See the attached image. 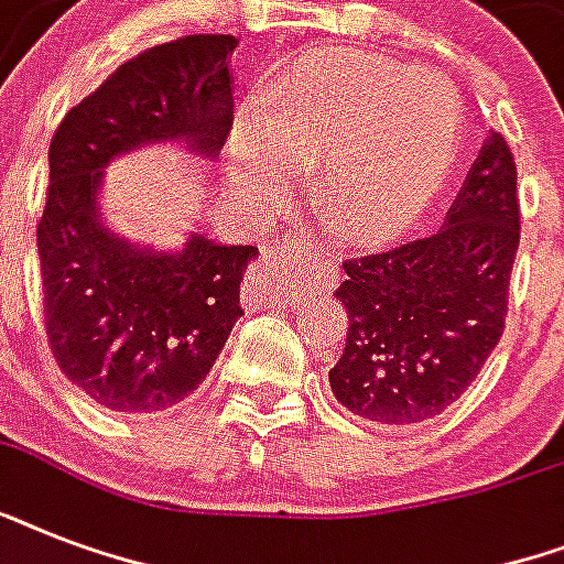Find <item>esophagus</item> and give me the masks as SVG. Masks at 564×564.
<instances>
[{
  "mask_svg": "<svg viewBox=\"0 0 564 564\" xmlns=\"http://www.w3.org/2000/svg\"><path fill=\"white\" fill-rule=\"evenodd\" d=\"M336 278H339V265L327 257L310 254V251H283L274 260L251 265L246 281L248 304L265 307L269 301H278L281 290L290 281H310L318 290H334Z\"/></svg>",
  "mask_w": 564,
  "mask_h": 564,
  "instance_id": "esophagus-1",
  "label": "esophagus"
}]
</instances>
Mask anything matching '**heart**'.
I'll return each instance as SVG.
<instances>
[{
	"label": "heart",
	"instance_id": "heart-1",
	"mask_svg": "<svg viewBox=\"0 0 564 564\" xmlns=\"http://www.w3.org/2000/svg\"><path fill=\"white\" fill-rule=\"evenodd\" d=\"M459 99L433 73L389 57L313 48L292 61L228 140L230 184L272 207L290 170L313 172V210L345 237L410 228L459 143Z\"/></svg>",
	"mask_w": 564,
	"mask_h": 564
}]
</instances>
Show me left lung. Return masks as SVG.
<instances>
[{
  "label": "left lung",
  "instance_id": "1",
  "mask_svg": "<svg viewBox=\"0 0 564 564\" xmlns=\"http://www.w3.org/2000/svg\"><path fill=\"white\" fill-rule=\"evenodd\" d=\"M516 158L491 131L433 234L345 260L336 401L375 424L436 419L498 348L521 239Z\"/></svg>",
  "mask_w": 564,
  "mask_h": 564
}]
</instances>
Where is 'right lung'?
<instances>
[{"mask_svg": "<svg viewBox=\"0 0 564 564\" xmlns=\"http://www.w3.org/2000/svg\"><path fill=\"white\" fill-rule=\"evenodd\" d=\"M234 34H189L126 61L75 105L48 145L37 225L43 316L57 366L113 412H161L193 394L242 316L239 281L254 246H219L193 230L154 251L101 221L113 158L184 143L213 161L234 126Z\"/></svg>", "mask_w": 564, "mask_h": 564, "instance_id": "add662e5", "label": "right lung"}]
</instances>
